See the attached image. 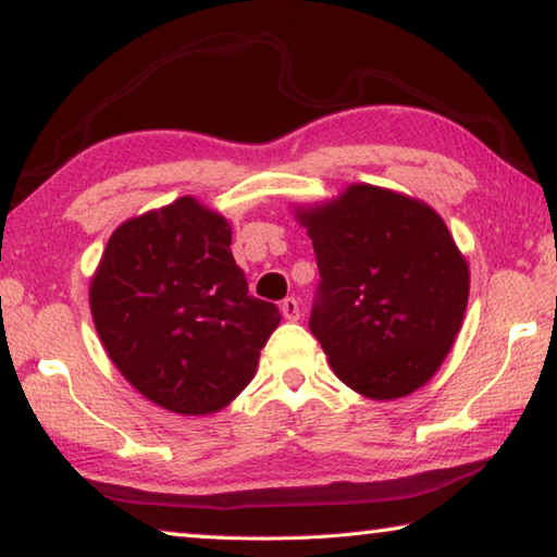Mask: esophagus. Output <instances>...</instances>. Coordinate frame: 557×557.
Instances as JSON below:
<instances>
[{
  "instance_id": "34e87169",
  "label": "esophagus",
  "mask_w": 557,
  "mask_h": 557,
  "mask_svg": "<svg viewBox=\"0 0 557 557\" xmlns=\"http://www.w3.org/2000/svg\"><path fill=\"white\" fill-rule=\"evenodd\" d=\"M280 312L285 319H289V322H295V319H299V301L295 297H287L280 301Z\"/></svg>"
}]
</instances>
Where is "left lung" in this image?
Here are the masks:
<instances>
[{"instance_id":"left-lung-1","label":"left lung","mask_w":557,"mask_h":557,"mask_svg":"<svg viewBox=\"0 0 557 557\" xmlns=\"http://www.w3.org/2000/svg\"><path fill=\"white\" fill-rule=\"evenodd\" d=\"M312 238L319 287L309 329L334 373L373 400L425 385L449 354L469 299V268L435 209L351 184L297 209Z\"/></svg>"}]
</instances>
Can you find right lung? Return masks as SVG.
<instances>
[{"instance_id":"add662e5","label":"right lung","mask_w":557,"mask_h":557,"mask_svg":"<svg viewBox=\"0 0 557 557\" xmlns=\"http://www.w3.org/2000/svg\"><path fill=\"white\" fill-rule=\"evenodd\" d=\"M90 312L117 371L178 414H211L238 398L282 319L248 295L228 221L191 196L110 235Z\"/></svg>"}]
</instances>
